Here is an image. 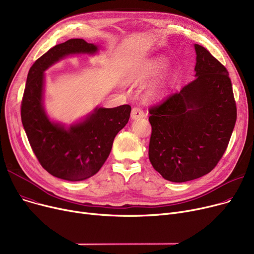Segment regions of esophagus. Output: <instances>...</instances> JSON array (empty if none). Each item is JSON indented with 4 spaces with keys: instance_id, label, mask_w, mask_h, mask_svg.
Masks as SVG:
<instances>
[{
    "instance_id": "34e87169",
    "label": "esophagus",
    "mask_w": 254,
    "mask_h": 254,
    "mask_svg": "<svg viewBox=\"0 0 254 254\" xmlns=\"http://www.w3.org/2000/svg\"><path fill=\"white\" fill-rule=\"evenodd\" d=\"M145 116L144 111L140 108V107H134L131 109V113H130V117L131 119H139V118H143Z\"/></svg>"
}]
</instances>
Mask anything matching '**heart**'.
Instances as JSON below:
<instances>
[{
  "mask_svg": "<svg viewBox=\"0 0 254 254\" xmlns=\"http://www.w3.org/2000/svg\"><path fill=\"white\" fill-rule=\"evenodd\" d=\"M167 64V61L165 58L159 57L153 59L151 62L148 64L137 66V68L132 69L128 75H127V80L131 83L135 84H142L147 82L148 80L152 79L156 75L159 74ZM164 92V85L161 82H155L151 84L148 89L146 90L145 93V98L148 101L156 100L159 97L163 95Z\"/></svg>",
  "mask_w": 254,
  "mask_h": 254,
  "instance_id": "b5f03b06",
  "label": "heart"
}]
</instances>
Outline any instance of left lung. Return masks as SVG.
Returning a JSON list of instances; mask_svg holds the SVG:
<instances>
[{
    "label": "left lung",
    "instance_id": "obj_1",
    "mask_svg": "<svg viewBox=\"0 0 254 254\" xmlns=\"http://www.w3.org/2000/svg\"><path fill=\"white\" fill-rule=\"evenodd\" d=\"M195 79L149 109V161L166 180L186 182L215 168L237 119L225 66L194 44Z\"/></svg>",
    "mask_w": 254,
    "mask_h": 254
}]
</instances>
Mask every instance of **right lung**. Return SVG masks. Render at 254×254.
<instances>
[{
    "instance_id": "right-lung-1",
    "label": "right lung",
    "mask_w": 254,
    "mask_h": 254,
    "mask_svg": "<svg viewBox=\"0 0 254 254\" xmlns=\"http://www.w3.org/2000/svg\"><path fill=\"white\" fill-rule=\"evenodd\" d=\"M99 46L83 39H70L38 59L26 78L21 122L39 163L51 174L68 181H82L99 172L108 158L117 132L127 124L130 106L96 107L91 113L65 127L53 122L44 108L45 71L64 58L96 55Z\"/></svg>"
}]
</instances>
